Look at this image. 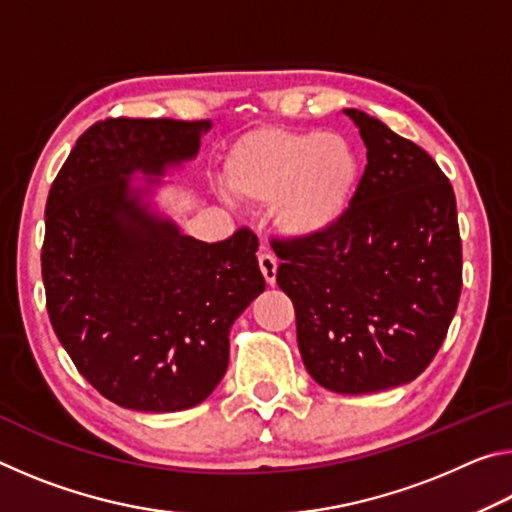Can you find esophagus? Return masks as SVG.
<instances>
[{"instance_id":"esophagus-1","label":"esophagus","mask_w":512,"mask_h":512,"mask_svg":"<svg viewBox=\"0 0 512 512\" xmlns=\"http://www.w3.org/2000/svg\"><path fill=\"white\" fill-rule=\"evenodd\" d=\"M259 271H262L268 287H273L277 277V259L271 253H262L259 255Z\"/></svg>"}]
</instances>
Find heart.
I'll return each instance as SVG.
<instances>
[{
    "mask_svg": "<svg viewBox=\"0 0 512 512\" xmlns=\"http://www.w3.org/2000/svg\"><path fill=\"white\" fill-rule=\"evenodd\" d=\"M225 178L246 201L273 203L277 232L305 244L345 221L361 183V158L341 135L257 128L232 144Z\"/></svg>",
    "mask_w": 512,
    "mask_h": 512,
    "instance_id": "1",
    "label": "heart"
}]
</instances>
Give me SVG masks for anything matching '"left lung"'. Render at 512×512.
Returning <instances> with one entry per match:
<instances>
[{
    "label": "left lung",
    "mask_w": 512,
    "mask_h": 512,
    "mask_svg": "<svg viewBox=\"0 0 512 512\" xmlns=\"http://www.w3.org/2000/svg\"><path fill=\"white\" fill-rule=\"evenodd\" d=\"M368 149L345 221L316 241H275L316 384L343 395L409 384L443 345L463 287L456 198L427 151L343 110Z\"/></svg>",
    "instance_id": "left-lung-1"
}]
</instances>
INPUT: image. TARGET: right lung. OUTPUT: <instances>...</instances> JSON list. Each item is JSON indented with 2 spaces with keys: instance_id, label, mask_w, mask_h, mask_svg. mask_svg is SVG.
<instances>
[{
  "instance_id": "right-lung-1",
  "label": "right lung",
  "mask_w": 512,
  "mask_h": 512,
  "mask_svg": "<svg viewBox=\"0 0 512 512\" xmlns=\"http://www.w3.org/2000/svg\"><path fill=\"white\" fill-rule=\"evenodd\" d=\"M210 128V119L99 121L49 189L51 327L81 375L124 409L173 413L207 400L228 370L232 323L266 289L253 232L205 244L153 210L162 178L196 158Z\"/></svg>"
}]
</instances>
